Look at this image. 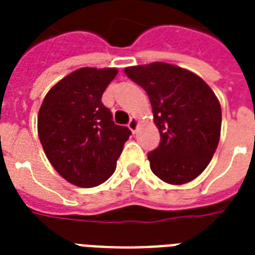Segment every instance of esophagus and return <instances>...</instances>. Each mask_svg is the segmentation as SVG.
<instances>
[{"label":"esophagus","instance_id":"34e87169","mask_svg":"<svg viewBox=\"0 0 255 255\" xmlns=\"http://www.w3.org/2000/svg\"><path fill=\"white\" fill-rule=\"evenodd\" d=\"M138 124H140V121L137 120L135 117H133V118L130 120V122H129V125H128V128H129V129L131 130L133 133H135V130L138 129Z\"/></svg>","mask_w":255,"mask_h":255}]
</instances>
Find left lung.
<instances>
[{
  "instance_id": "8db88e82",
  "label": "left lung",
  "mask_w": 255,
  "mask_h": 255,
  "mask_svg": "<svg viewBox=\"0 0 255 255\" xmlns=\"http://www.w3.org/2000/svg\"><path fill=\"white\" fill-rule=\"evenodd\" d=\"M145 89L160 144L149 152L150 170L170 185L196 179L212 160L222 130V107L205 81L166 62L125 68Z\"/></svg>"
}]
</instances>
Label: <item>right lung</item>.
Masks as SVG:
<instances>
[{
  "mask_svg": "<svg viewBox=\"0 0 255 255\" xmlns=\"http://www.w3.org/2000/svg\"><path fill=\"white\" fill-rule=\"evenodd\" d=\"M118 73L115 68H81L58 81L44 96L38 134L51 166L79 187L98 186L114 174L131 134L115 125L102 95Z\"/></svg>",
  "mask_w": 255,
  "mask_h": 255,
  "instance_id": "1",
  "label": "right lung"
}]
</instances>
